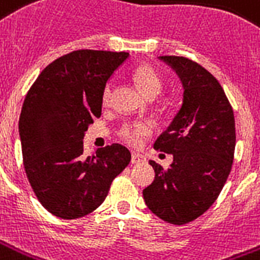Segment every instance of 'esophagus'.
<instances>
[{
  "mask_svg": "<svg viewBox=\"0 0 260 260\" xmlns=\"http://www.w3.org/2000/svg\"><path fill=\"white\" fill-rule=\"evenodd\" d=\"M131 161H132V164H142V162L146 161V158H144L142 154H139V152H134V154H132V159H131Z\"/></svg>",
  "mask_w": 260,
  "mask_h": 260,
  "instance_id": "34e87169",
  "label": "esophagus"
}]
</instances>
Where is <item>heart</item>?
I'll return each instance as SVG.
<instances>
[{
    "instance_id": "heart-1",
    "label": "heart",
    "mask_w": 260,
    "mask_h": 260,
    "mask_svg": "<svg viewBox=\"0 0 260 260\" xmlns=\"http://www.w3.org/2000/svg\"><path fill=\"white\" fill-rule=\"evenodd\" d=\"M132 77H134L135 83L138 84L139 90L142 91V94L150 99L155 98L164 88V80H162L161 75L150 65L138 67L134 71ZM110 94H112V86H110V83H108L102 91V102L104 104H108L109 99H110ZM152 128H154L152 122L147 121V120H135V121L124 122L118 131V135L124 142H126L131 146H138V144L142 143V140L146 136L151 134Z\"/></svg>"
}]
</instances>
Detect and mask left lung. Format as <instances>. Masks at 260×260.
Returning a JSON list of instances; mask_svg holds the SVG:
<instances>
[{
    "instance_id": "1",
    "label": "left lung",
    "mask_w": 260,
    "mask_h": 260,
    "mask_svg": "<svg viewBox=\"0 0 260 260\" xmlns=\"http://www.w3.org/2000/svg\"><path fill=\"white\" fill-rule=\"evenodd\" d=\"M183 83V105L154 148L173 154L164 169L150 161L155 178L143 189L156 217L184 225L217 201L231 173L236 146L235 116L225 91L211 73L185 57L162 55Z\"/></svg>"
}]
</instances>
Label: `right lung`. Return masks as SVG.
<instances>
[{
  "label": "right lung",
  "instance_id": "1",
  "mask_svg": "<svg viewBox=\"0 0 260 260\" xmlns=\"http://www.w3.org/2000/svg\"><path fill=\"white\" fill-rule=\"evenodd\" d=\"M124 51L75 50L43 69L25 95L19 120L25 174L45 209L62 219L92 213L131 162L113 143L84 155L83 138L102 113L108 79L128 58Z\"/></svg>",
  "mask_w": 260,
  "mask_h": 260
}]
</instances>
